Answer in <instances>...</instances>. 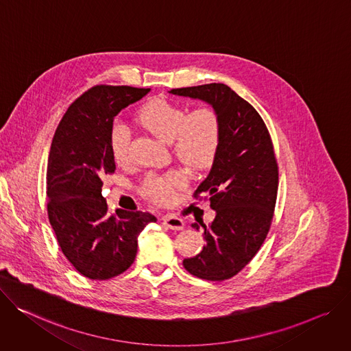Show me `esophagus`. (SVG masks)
Masks as SVG:
<instances>
[{"mask_svg":"<svg viewBox=\"0 0 351 351\" xmlns=\"http://www.w3.org/2000/svg\"><path fill=\"white\" fill-rule=\"evenodd\" d=\"M162 221L166 227H169L170 230H182L184 228V220L174 216V215H165L162 217Z\"/></svg>","mask_w":351,"mask_h":351,"instance_id":"1","label":"esophagus"}]
</instances>
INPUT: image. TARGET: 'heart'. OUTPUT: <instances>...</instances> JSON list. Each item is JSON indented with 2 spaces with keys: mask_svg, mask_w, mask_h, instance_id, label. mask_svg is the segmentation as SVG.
Listing matches in <instances>:
<instances>
[{
  "mask_svg": "<svg viewBox=\"0 0 351 351\" xmlns=\"http://www.w3.org/2000/svg\"><path fill=\"white\" fill-rule=\"evenodd\" d=\"M138 121L156 138L171 142L177 158L193 170L210 166L221 141V123L210 107H198L188 112L186 107L166 97H156L141 107ZM131 130L115 120L110 127L108 145L115 163L125 165L130 158ZM181 170L163 174H147L142 182L143 195L156 204H169L174 191L184 184Z\"/></svg>",
  "mask_w": 351,
  "mask_h": 351,
  "instance_id": "1",
  "label": "heart"
}]
</instances>
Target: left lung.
I'll list each match as a JSON object with an SVG mask.
<instances>
[{
    "mask_svg": "<svg viewBox=\"0 0 351 351\" xmlns=\"http://www.w3.org/2000/svg\"><path fill=\"white\" fill-rule=\"evenodd\" d=\"M209 103L221 123V141L208 177L193 192L206 195L215 220L204 227L206 245L182 265L210 282L236 276L262 247L278 197L279 170L269 131L258 111L224 84L171 89ZM199 230L198 223L191 224Z\"/></svg>",
    "mask_w": 351,
    "mask_h": 351,
    "instance_id": "left-lung-1",
    "label": "left lung"
}]
</instances>
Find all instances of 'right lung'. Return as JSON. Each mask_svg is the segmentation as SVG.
<instances>
[{
    "instance_id": "right-lung-1",
    "label": "right lung",
    "mask_w": 351,
    "mask_h": 351,
    "mask_svg": "<svg viewBox=\"0 0 351 351\" xmlns=\"http://www.w3.org/2000/svg\"><path fill=\"white\" fill-rule=\"evenodd\" d=\"M150 89L97 85L77 97L60 121L47 163V213L62 254L85 278L107 280L135 261L138 236L156 217L108 213L103 178L114 173L108 145L114 117Z\"/></svg>"
}]
</instances>
